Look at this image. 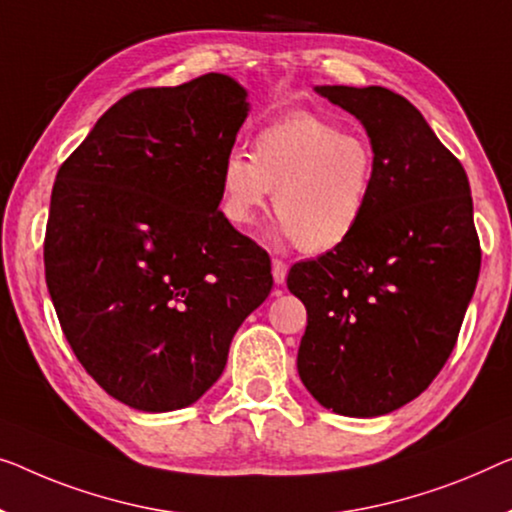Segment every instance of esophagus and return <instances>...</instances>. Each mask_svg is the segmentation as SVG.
I'll use <instances>...</instances> for the list:
<instances>
[{"label":"esophagus","instance_id":"obj_1","mask_svg":"<svg viewBox=\"0 0 512 512\" xmlns=\"http://www.w3.org/2000/svg\"><path fill=\"white\" fill-rule=\"evenodd\" d=\"M271 271H273V280H276V285H285V280H287V264L282 262V259H273Z\"/></svg>","mask_w":512,"mask_h":512}]
</instances>
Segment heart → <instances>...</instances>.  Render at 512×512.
I'll list each match as a JSON object with an SVG mask.
<instances>
[{
  "label": "heart",
  "instance_id": "1",
  "mask_svg": "<svg viewBox=\"0 0 512 512\" xmlns=\"http://www.w3.org/2000/svg\"><path fill=\"white\" fill-rule=\"evenodd\" d=\"M375 186V149L312 112L266 124L253 158L232 151L220 167V211L239 230L255 225L273 193L276 234L303 253H329L352 239Z\"/></svg>",
  "mask_w": 512,
  "mask_h": 512
}]
</instances>
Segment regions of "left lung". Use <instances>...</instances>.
Wrapping results in <instances>:
<instances>
[{"label":"left lung","mask_w":512,"mask_h":512,"mask_svg":"<svg viewBox=\"0 0 512 512\" xmlns=\"http://www.w3.org/2000/svg\"><path fill=\"white\" fill-rule=\"evenodd\" d=\"M375 149L365 220L345 246L299 262L308 310L296 368L322 407L375 418L418 398L451 356L480 271L467 172L423 114L384 87H315Z\"/></svg>","instance_id":"1"}]
</instances>
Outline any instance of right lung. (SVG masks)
<instances>
[{"mask_svg": "<svg viewBox=\"0 0 512 512\" xmlns=\"http://www.w3.org/2000/svg\"><path fill=\"white\" fill-rule=\"evenodd\" d=\"M248 110V91L223 73L137 89L57 172L50 299L82 368L137 411L200 400L273 287L269 255L218 211Z\"/></svg>", "mask_w": 512, "mask_h": 512, "instance_id": "right-lung-1", "label": "right lung"}]
</instances>
